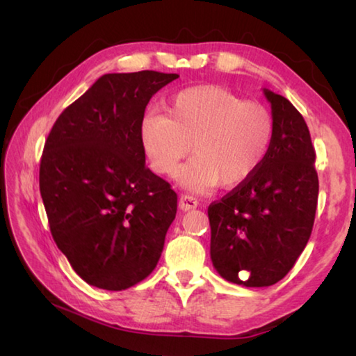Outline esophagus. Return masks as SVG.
<instances>
[{"mask_svg": "<svg viewBox=\"0 0 356 356\" xmlns=\"http://www.w3.org/2000/svg\"><path fill=\"white\" fill-rule=\"evenodd\" d=\"M179 207L185 210V212H186V210L196 209L197 207V200L191 195H182L179 197Z\"/></svg>", "mask_w": 356, "mask_h": 356, "instance_id": "obj_1", "label": "esophagus"}]
</instances>
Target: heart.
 Here are the masks:
<instances>
[{
  "instance_id": "b5f03b06",
  "label": "heart",
  "mask_w": 356,
  "mask_h": 356,
  "mask_svg": "<svg viewBox=\"0 0 356 356\" xmlns=\"http://www.w3.org/2000/svg\"><path fill=\"white\" fill-rule=\"evenodd\" d=\"M273 136L275 119L267 108L212 84L174 94L165 114H147L140 127L147 163L161 176L177 171L191 144L195 156L177 179L193 191L245 184L267 159Z\"/></svg>"
}]
</instances>
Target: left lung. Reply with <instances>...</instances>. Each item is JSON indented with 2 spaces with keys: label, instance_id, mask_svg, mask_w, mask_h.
<instances>
[{
  "label": "left lung",
  "instance_id": "obj_1",
  "mask_svg": "<svg viewBox=\"0 0 356 356\" xmlns=\"http://www.w3.org/2000/svg\"><path fill=\"white\" fill-rule=\"evenodd\" d=\"M275 136L257 172L209 206L210 257L222 278L267 287L284 278L314 226L318 177L316 150L305 119L270 89Z\"/></svg>",
  "mask_w": 356,
  "mask_h": 356
}]
</instances>
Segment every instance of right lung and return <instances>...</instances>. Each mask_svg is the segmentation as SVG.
I'll use <instances>...</instances> for the list:
<instances>
[{"label":"right lung","instance_id":"obj_1","mask_svg":"<svg viewBox=\"0 0 356 356\" xmlns=\"http://www.w3.org/2000/svg\"><path fill=\"white\" fill-rule=\"evenodd\" d=\"M179 78L141 70L102 75L48 135L39 186L51 236L75 273L124 291L152 273L177 195L149 170L140 127L149 100Z\"/></svg>","mask_w":356,"mask_h":356}]
</instances>
